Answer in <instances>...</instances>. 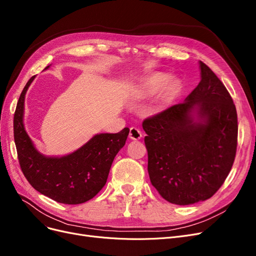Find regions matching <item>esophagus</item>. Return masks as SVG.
<instances>
[{"label":"esophagus","instance_id":"obj_1","mask_svg":"<svg viewBox=\"0 0 256 256\" xmlns=\"http://www.w3.org/2000/svg\"><path fill=\"white\" fill-rule=\"evenodd\" d=\"M128 137H130L132 140H139V139L142 137L141 130H138L137 128H130Z\"/></svg>","mask_w":256,"mask_h":256}]
</instances>
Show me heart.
Returning <instances> with one entry per match:
<instances>
[{
  "label": "heart",
  "instance_id": "heart-1",
  "mask_svg": "<svg viewBox=\"0 0 256 256\" xmlns=\"http://www.w3.org/2000/svg\"><path fill=\"white\" fill-rule=\"evenodd\" d=\"M166 82V76L162 74H154L152 76L146 77L141 82L139 86V94L143 97H148L157 93L161 86ZM178 86L176 82H170L166 84L161 93V102L163 104H168L172 102V99L176 93Z\"/></svg>",
  "mask_w": 256,
  "mask_h": 256
}]
</instances>
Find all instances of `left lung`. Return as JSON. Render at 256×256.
<instances>
[{"label":"left lung","mask_w":256,"mask_h":256,"mask_svg":"<svg viewBox=\"0 0 256 256\" xmlns=\"http://www.w3.org/2000/svg\"><path fill=\"white\" fill-rule=\"evenodd\" d=\"M201 82L185 102L146 118L148 170L166 201L190 205L212 196L236 159L238 114L226 86L200 62ZM197 110L199 121L192 117Z\"/></svg>","instance_id":"obj_1"}]
</instances>
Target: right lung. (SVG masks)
Masks as SVG:
<instances>
[{
    "instance_id": "right-lung-1",
    "label": "right lung",
    "mask_w": 256,
    "mask_h": 256,
    "mask_svg": "<svg viewBox=\"0 0 256 256\" xmlns=\"http://www.w3.org/2000/svg\"><path fill=\"white\" fill-rule=\"evenodd\" d=\"M49 66H46V69ZM34 76L20 93L14 117V134L20 170L36 190L62 204L77 205L93 198L106 183L110 168L124 146L130 128L117 134L94 136L80 150L60 158L45 157L29 138L23 124L25 94Z\"/></svg>"
}]
</instances>
